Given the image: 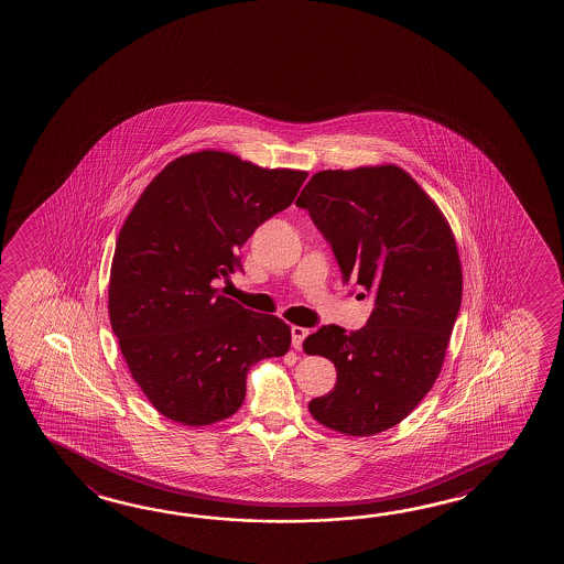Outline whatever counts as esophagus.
Returning <instances> with one entry per match:
<instances>
[{
  "mask_svg": "<svg viewBox=\"0 0 564 564\" xmlns=\"http://www.w3.org/2000/svg\"><path fill=\"white\" fill-rule=\"evenodd\" d=\"M306 334H308V330L306 328H303V326H293L291 328V344H293V348L295 350H301L303 348V340L306 338Z\"/></svg>",
  "mask_w": 564,
  "mask_h": 564,
  "instance_id": "esophagus-1",
  "label": "esophagus"
}]
</instances>
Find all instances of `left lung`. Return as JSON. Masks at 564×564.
<instances>
[{"label": "left lung", "mask_w": 564, "mask_h": 564, "mask_svg": "<svg viewBox=\"0 0 564 564\" xmlns=\"http://www.w3.org/2000/svg\"><path fill=\"white\" fill-rule=\"evenodd\" d=\"M296 206L333 246L344 283L373 311L360 330L328 324L303 348L334 361L336 386L311 415L348 436L398 425L433 388L462 303L453 230L433 198L398 165L321 171Z\"/></svg>", "instance_id": "8db88e82"}]
</instances>
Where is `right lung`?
Instances as JSON below:
<instances>
[{
    "mask_svg": "<svg viewBox=\"0 0 564 564\" xmlns=\"http://www.w3.org/2000/svg\"><path fill=\"white\" fill-rule=\"evenodd\" d=\"M305 178L206 149L171 161L131 208L111 259V330L131 378L166 419H228L251 366L289 350V324L213 283L241 269V246L295 200Z\"/></svg>",
    "mask_w": 564,
    "mask_h": 564,
    "instance_id": "right-lung-1",
    "label": "right lung"
}]
</instances>
